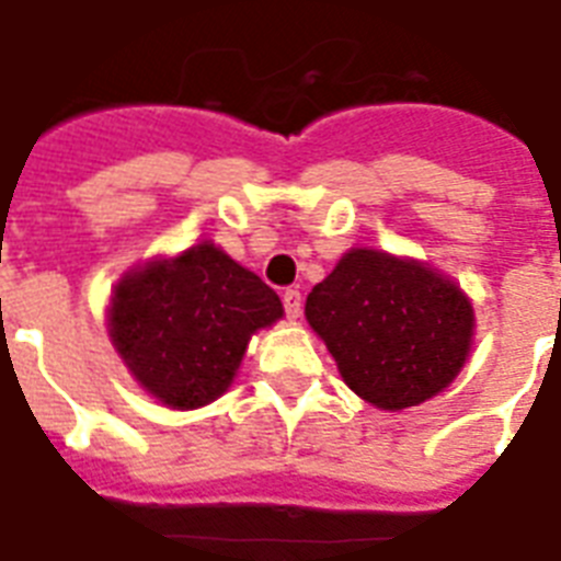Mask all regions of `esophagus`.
Listing matches in <instances>:
<instances>
[{"instance_id":"obj_1","label":"esophagus","mask_w":561,"mask_h":561,"mask_svg":"<svg viewBox=\"0 0 561 561\" xmlns=\"http://www.w3.org/2000/svg\"><path fill=\"white\" fill-rule=\"evenodd\" d=\"M284 310L289 319H298L301 316V293L298 289H286L284 293Z\"/></svg>"}]
</instances>
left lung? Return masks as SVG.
Listing matches in <instances>:
<instances>
[{
    "label": "left lung",
    "mask_w": 561,
    "mask_h": 561,
    "mask_svg": "<svg viewBox=\"0 0 561 561\" xmlns=\"http://www.w3.org/2000/svg\"><path fill=\"white\" fill-rule=\"evenodd\" d=\"M307 321L345 383L380 410L419 407L466 363L474 310L462 289L415 260L354 249L307 295Z\"/></svg>",
    "instance_id": "8db88e82"
}]
</instances>
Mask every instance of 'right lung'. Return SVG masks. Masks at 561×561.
<instances>
[{"label": "right lung", "instance_id": "obj_1", "mask_svg": "<svg viewBox=\"0 0 561 561\" xmlns=\"http://www.w3.org/2000/svg\"><path fill=\"white\" fill-rule=\"evenodd\" d=\"M284 316L280 298L213 242L125 275L111 340L146 392L193 410L231 386L251 333Z\"/></svg>", "mask_w": 561, "mask_h": 561}]
</instances>
